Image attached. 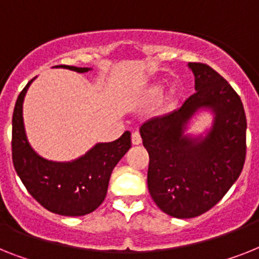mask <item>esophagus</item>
Wrapping results in <instances>:
<instances>
[{
    "mask_svg": "<svg viewBox=\"0 0 259 259\" xmlns=\"http://www.w3.org/2000/svg\"><path fill=\"white\" fill-rule=\"evenodd\" d=\"M141 142H142L141 134L138 133V132H134V133L132 134V143H133V145H140Z\"/></svg>",
    "mask_w": 259,
    "mask_h": 259,
    "instance_id": "obj_1",
    "label": "esophagus"
}]
</instances>
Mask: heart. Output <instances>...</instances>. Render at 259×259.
<instances>
[{
  "instance_id": "b5f03b06",
  "label": "heart",
  "mask_w": 259,
  "mask_h": 259,
  "mask_svg": "<svg viewBox=\"0 0 259 259\" xmlns=\"http://www.w3.org/2000/svg\"><path fill=\"white\" fill-rule=\"evenodd\" d=\"M162 93H163V88L160 85L150 87V88L146 91V93H145V100L149 101V103H154V101L160 99Z\"/></svg>"
}]
</instances>
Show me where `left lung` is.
<instances>
[{
	"instance_id": "left-lung-1",
	"label": "left lung",
	"mask_w": 259,
	"mask_h": 259,
	"mask_svg": "<svg viewBox=\"0 0 259 259\" xmlns=\"http://www.w3.org/2000/svg\"><path fill=\"white\" fill-rule=\"evenodd\" d=\"M193 93L179 109L149 119L140 133L149 153L147 187L155 204L177 219H192L214 207L238 179L246 156V116L240 96L204 63H188ZM201 107L215 113L205 139L184 136Z\"/></svg>"
}]
</instances>
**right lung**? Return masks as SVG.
Segmentation results:
<instances>
[{"label":"right lung","instance_id":"right-lung-1","mask_svg":"<svg viewBox=\"0 0 259 259\" xmlns=\"http://www.w3.org/2000/svg\"><path fill=\"white\" fill-rule=\"evenodd\" d=\"M56 67L80 73L89 71L73 66ZM32 80L19 93L13 112L12 156L15 171L30 195L52 213L62 216L91 213L104 201L113 168L132 147L130 133L125 132L113 142L97 143L73 162L43 159L27 142L23 126L22 104Z\"/></svg>","mask_w":259,"mask_h":259}]
</instances>
